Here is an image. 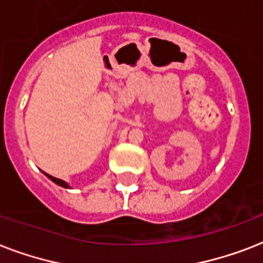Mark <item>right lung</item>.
<instances>
[{
    "mask_svg": "<svg viewBox=\"0 0 263 263\" xmlns=\"http://www.w3.org/2000/svg\"><path fill=\"white\" fill-rule=\"evenodd\" d=\"M43 173H45V172H43ZM45 175H46L47 177H49V179H50L51 181H53V183H55V184H57V185H60V187H64V188H71V187H69V185H68V183H65V181H64V180L57 179V177H53V176L47 175V173H45Z\"/></svg>",
    "mask_w": 263,
    "mask_h": 263,
    "instance_id": "right-lung-1",
    "label": "right lung"
}]
</instances>
